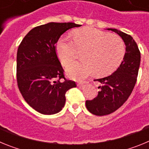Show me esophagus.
Masks as SVG:
<instances>
[{
    "label": "esophagus",
    "mask_w": 149,
    "mask_h": 149,
    "mask_svg": "<svg viewBox=\"0 0 149 149\" xmlns=\"http://www.w3.org/2000/svg\"><path fill=\"white\" fill-rule=\"evenodd\" d=\"M87 84V81H84V82H79L78 84H77V86H79V87H83V86H84L86 84Z\"/></svg>",
    "instance_id": "esophagus-1"
}]
</instances>
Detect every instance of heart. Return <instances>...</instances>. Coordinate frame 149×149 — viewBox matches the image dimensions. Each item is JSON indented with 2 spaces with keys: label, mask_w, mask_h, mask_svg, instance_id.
<instances>
[{
  "label": "heart",
  "mask_w": 149,
  "mask_h": 149,
  "mask_svg": "<svg viewBox=\"0 0 149 149\" xmlns=\"http://www.w3.org/2000/svg\"><path fill=\"white\" fill-rule=\"evenodd\" d=\"M60 62L67 66L84 52V61L67 68L74 79H84L96 72L98 76H107L120 66L125 56V46L119 36L93 27H84L74 33V41L62 36L56 45Z\"/></svg>",
  "instance_id": "1"
}]
</instances>
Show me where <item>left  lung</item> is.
Masks as SVG:
<instances>
[{
  "label": "left lung",
  "instance_id": "1",
  "mask_svg": "<svg viewBox=\"0 0 149 149\" xmlns=\"http://www.w3.org/2000/svg\"><path fill=\"white\" fill-rule=\"evenodd\" d=\"M120 36L125 44V56L116 71L104 78L95 80L101 84L98 95L86 101L91 113L105 116L113 113L131 95L136 82L140 64V51L132 36L117 29L108 28Z\"/></svg>",
  "mask_w": 149,
  "mask_h": 149
}]
</instances>
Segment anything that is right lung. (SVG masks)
Masks as SVG:
<instances>
[{
    "mask_svg": "<svg viewBox=\"0 0 149 149\" xmlns=\"http://www.w3.org/2000/svg\"><path fill=\"white\" fill-rule=\"evenodd\" d=\"M80 24L50 22L38 26L24 36L17 52L16 77L18 89L31 107L45 115L61 111L65 93L76 87L66 80L57 57L56 43L66 30Z\"/></svg>",
    "mask_w": 149,
    "mask_h": 149,
    "instance_id": "1",
    "label": "right lung"
}]
</instances>
